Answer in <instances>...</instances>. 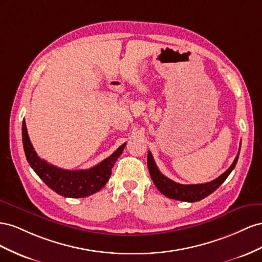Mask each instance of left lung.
Here are the masks:
<instances>
[{
  "label": "left lung",
  "instance_id": "8db88e82",
  "mask_svg": "<svg viewBox=\"0 0 262 262\" xmlns=\"http://www.w3.org/2000/svg\"><path fill=\"white\" fill-rule=\"evenodd\" d=\"M241 151V149H239ZM239 151L236 156V158L233 162V164L224 172L222 176H220L215 180L207 182V183H202V184H180L177 183L172 180H170L169 178L164 177L157 167V164L152 158L151 152L149 151L147 156V163H148V169L149 173L152 179V182L156 185V188L158 189L163 195H166L169 199H173L178 201H183V202H198L202 199L212 194L216 189H219L222 185V183L226 180L227 177L230 174L231 171L234 170L238 157Z\"/></svg>",
  "mask_w": 262,
  "mask_h": 262
}]
</instances>
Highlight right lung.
<instances>
[{
    "label": "right lung",
    "mask_w": 262,
    "mask_h": 262,
    "mask_svg": "<svg viewBox=\"0 0 262 262\" xmlns=\"http://www.w3.org/2000/svg\"><path fill=\"white\" fill-rule=\"evenodd\" d=\"M26 159L41 180L56 193L64 198H85L100 191L106 184L117 158L122 155L126 143L93 168L86 170H66L58 168L37 156L28 137L26 123L21 127Z\"/></svg>",
    "instance_id": "obj_1"
}]
</instances>
